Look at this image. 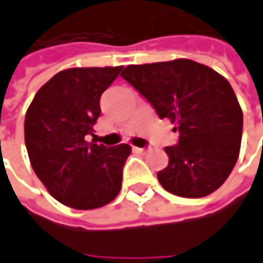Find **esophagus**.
I'll use <instances>...</instances> for the list:
<instances>
[{
	"mask_svg": "<svg viewBox=\"0 0 263 263\" xmlns=\"http://www.w3.org/2000/svg\"><path fill=\"white\" fill-rule=\"evenodd\" d=\"M134 151H135V152H138V154H146V152H147V149H146V147H134Z\"/></svg>",
	"mask_w": 263,
	"mask_h": 263,
	"instance_id": "esophagus-1",
	"label": "esophagus"
}]
</instances>
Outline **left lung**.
Returning a JSON list of instances; mask_svg holds the SVG:
<instances>
[{
  "label": "left lung",
  "instance_id": "8db88e82",
  "mask_svg": "<svg viewBox=\"0 0 263 263\" xmlns=\"http://www.w3.org/2000/svg\"><path fill=\"white\" fill-rule=\"evenodd\" d=\"M178 126L179 141L167 146L168 165L158 180L168 193L197 199L218 190L233 170L241 147L242 109L224 77L186 59L131 64L120 73Z\"/></svg>",
  "mask_w": 263,
  "mask_h": 263
}]
</instances>
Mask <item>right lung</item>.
<instances>
[{
    "instance_id": "1",
    "label": "right lung",
    "mask_w": 263,
    "mask_h": 263,
    "mask_svg": "<svg viewBox=\"0 0 263 263\" xmlns=\"http://www.w3.org/2000/svg\"><path fill=\"white\" fill-rule=\"evenodd\" d=\"M123 67H73L40 87L25 114L31 167L49 194L75 209H96L122 188L129 144L87 141L101 116V95Z\"/></svg>"
}]
</instances>
